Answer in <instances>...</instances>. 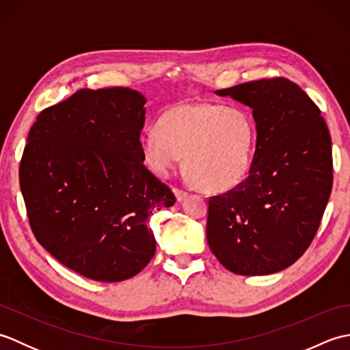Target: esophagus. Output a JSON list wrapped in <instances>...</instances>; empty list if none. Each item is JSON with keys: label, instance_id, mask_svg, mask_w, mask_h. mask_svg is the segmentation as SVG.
I'll return each mask as SVG.
<instances>
[{"label": "esophagus", "instance_id": "34e87169", "mask_svg": "<svg viewBox=\"0 0 350 350\" xmlns=\"http://www.w3.org/2000/svg\"><path fill=\"white\" fill-rule=\"evenodd\" d=\"M174 194H176V197H177V200H179V202H182V200L188 197V192L183 191V189H179V188H174Z\"/></svg>", "mask_w": 350, "mask_h": 350}]
</instances>
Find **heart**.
Masks as SVG:
<instances>
[{"instance_id": "b5f03b06", "label": "heart", "mask_w": 350, "mask_h": 350, "mask_svg": "<svg viewBox=\"0 0 350 350\" xmlns=\"http://www.w3.org/2000/svg\"><path fill=\"white\" fill-rule=\"evenodd\" d=\"M256 146L250 113L221 103H180L165 111L158 126L143 132L148 165L167 176L183 159L191 179L209 191H227L248 176Z\"/></svg>"}]
</instances>
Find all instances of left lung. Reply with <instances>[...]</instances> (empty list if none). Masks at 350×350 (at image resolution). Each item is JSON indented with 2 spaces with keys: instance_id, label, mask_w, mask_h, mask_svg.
I'll use <instances>...</instances> for the list:
<instances>
[{
  "instance_id": "1",
  "label": "left lung",
  "mask_w": 350,
  "mask_h": 350,
  "mask_svg": "<svg viewBox=\"0 0 350 350\" xmlns=\"http://www.w3.org/2000/svg\"><path fill=\"white\" fill-rule=\"evenodd\" d=\"M217 94L252 109L257 141L247 179L209 198L207 243L230 272H280L310 247L328 204V126L308 94L287 78L251 81Z\"/></svg>"
}]
</instances>
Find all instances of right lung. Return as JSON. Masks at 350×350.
I'll return each instance as SVG.
<instances>
[{"label":"right lung","mask_w":350,"mask_h":350,"mask_svg":"<svg viewBox=\"0 0 350 350\" xmlns=\"http://www.w3.org/2000/svg\"><path fill=\"white\" fill-rule=\"evenodd\" d=\"M146 98L128 87L83 88L37 116L19 183L37 242L83 277L116 282L154 256L147 227L176 203L144 165Z\"/></svg>","instance_id":"obj_1"}]
</instances>
